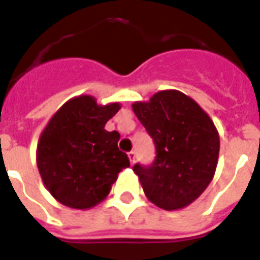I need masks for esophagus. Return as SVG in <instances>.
Instances as JSON below:
<instances>
[{
  "label": "esophagus",
  "instance_id": "obj_1",
  "mask_svg": "<svg viewBox=\"0 0 260 260\" xmlns=\"http://www.w3.org/2000/svg\"><path fill=\"white\" fill-rule=\"evenodd\" d=\"M128 157H129L131 163L134 164V163H135V159H136V152H135V151H131L129 153H128Z\"/></svg>",
  "mask_w": 260,
  "mask_h": 260
}]
</instances>
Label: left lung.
I'll list each match as a JSON object with an SVG mask.
<instances>
[{
	"mask_svg": "<svg viewBox=\"0 0 260 260\" xmlns=\"http://www.w3.org/2000/svg\"><path fill=\"white\" fill-rule=\"evenodd\" d=\"M132 108L156 149L151 164L134 166L145 195L167 211L188 206L216 170L220 141L212 120L178 90L159 92L149 103H135Z\"/></svg>",
	"mask_w": 260,
	"mask_h": 260,
	"instance_id": "1",
	"label": "left lung"
}]
</instances>
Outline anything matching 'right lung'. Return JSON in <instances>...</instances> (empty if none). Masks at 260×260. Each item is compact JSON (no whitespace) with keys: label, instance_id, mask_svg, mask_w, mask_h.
<instances>
[{"label":"right lung","instance_id":"add662e5","mask_svg":"<svg viewBox=\"0 0 260 260\" xmlns=\"http://www.w3.org/2000/svg\"><path fill=\"white\" fill-rule=\"evenodd\" d=\"M119 109L117 103L101 107L93 97H76L57 111L42 132L37 167L50 195L64 206H96L119 172L129 167L128 155L117 147L119 132L104 129Z\"/></svg>","mask_w":260,"mask_h":260}]
</instances>
